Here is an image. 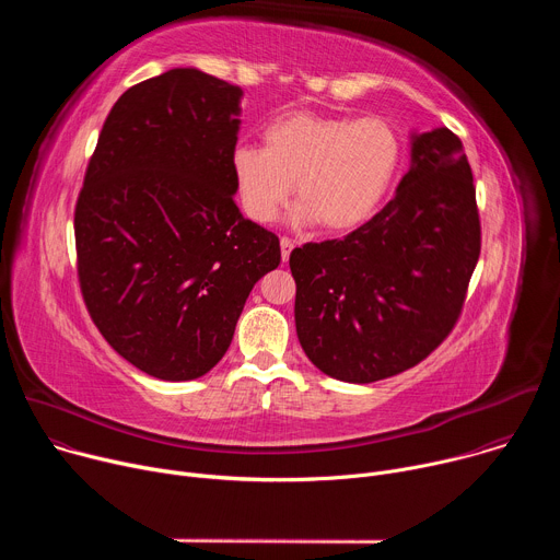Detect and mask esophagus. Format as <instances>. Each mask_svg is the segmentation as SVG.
<instances>
[{
  "label": "esophagus",
  "instance_id": "esophagus-1",
  "mask_svg": "<svg viewBox=\"0 0 560 560\" xmlns=\"http://www.w3.org/2000/svg\"><path fill=\"white\" fill-rule=\"evenodd\" d=\"M292 248H294V242H292V238L281 236V259H283V261H288V259H290Z\"/></svg>",
  "mask_w": 560,
  "mask_h": 560
}]
</instances>
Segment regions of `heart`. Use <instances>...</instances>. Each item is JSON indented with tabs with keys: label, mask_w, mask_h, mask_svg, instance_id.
<instances>
[{
	"label": "heart",
	"mask_w": 560,
	"mask_h": 560,
	"mask_svg": "<svg viewBox=\"0 0 560 560\" xmlns=\"http://www.w3.org/2000/svg\"><path fill=\"white\" fill-rule=\"evenodd\" d=\"M264 141L238 143L230 159L238 201L257 223L272 221L294 186V225L352 230L376 210L401 164V137L383 117L296 110L275 119Z\"/></svg>",
	"instance_id": "1"
}]
</instances>
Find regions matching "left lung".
Masks as SVG:
<instances>
[{
    "instance_id": "8db88e82",
    "label": "left lung",
    "mask_w": 560,
    "mask_h": 560,
    "mask_svg": "<svg viewBox=\"0 0 560 560\" xmlns=\"http://www.w3.org/2000/svg\"><path fill=\"white\" fill-rule=\"evenodd\" d=\"M410 143V171L381 212L343 238L290 255L299 343L339 381H381L434 352L456 324L481 255L460 139L434 128L412 132Z\"/></svg>"
}]
</instances>
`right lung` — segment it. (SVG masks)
<instances>
[{
  "instance_id": "right-lung-1",
  "label": "right lung",
  "mask_w": 560,
  "mask_h": 560,
  "mask_svg": "<svg viewBox=\"0 0 560 560\" xmlns=\"http://www.w3.org/2000/svg\"><path fill=\"white\" fill-rule=\"evenodd\" d=\"M244 91L197 68L128 89L108 113L74 206L77 275L110 348L192 381L230 348L279 238L238 212L232 150Z\"/></svg>"
}]
</instances>
